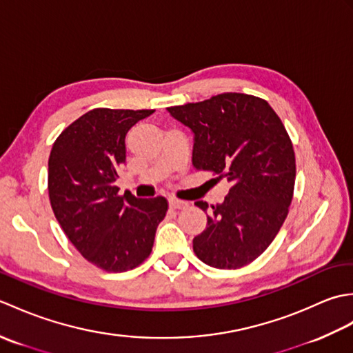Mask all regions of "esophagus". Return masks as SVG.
<instances>
[{"instance_id":"esophagus-1","label":"esophagus","mask_w":353,"mask_h":353,"mask_svg":"<svg viewBox=\"0 0 353 353\" xmlns=\"http://www.w3.org/2000/svg\"><path fill=\"white\" fill-rule=\"evenodd\" d=\"M168 203H170V208H172V209H185L186 206H188V203H186V201L179 200L176 197H170L168 199Z\"/></svg>"}]
</instances>
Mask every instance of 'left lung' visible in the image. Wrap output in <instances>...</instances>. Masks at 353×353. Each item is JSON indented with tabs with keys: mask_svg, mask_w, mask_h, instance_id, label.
I'll return each mask as SVG.
<instances>
[{
	"mask_svg": "<svg viewBox=\"0 0 353 353\" xmlns=\"http://www.w3.org/2000/svg\"><path fill=\"white\" fill-rule=\"evenodd\" d=\"M167 110L194 133V167L230 182L192 239L194 253L221 270L250 264L282 228L294 192L296 157L285 125L265 100L238 92ZM196 206L208 211L206 201Z\"/></svg>",
	"mask_w": 353,
	"mask_h": 353,
	"instance_id": "obj_1",
	"label": "left lung"
}]
</instances>
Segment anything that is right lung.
<instances>
[{
  "instance_id": "add662e5",
  "label": "right lung",
  "mask_w": 353,
  "mask_h": 353,
  "mask_svg": "<svg viewBox=\"0 0 353 353\" xmlns=\"http://www.w3.org/2000/svg\"><path fill=\"white\" fill-rule=\"evenodd\" d=\"M154 110L86 112L59 134L48 159L52 212L72 245L104 272L121 273L152 253L154 234L168 211L165 197L119 196L125 134Z\"/></svg>"
}]
</instances>
